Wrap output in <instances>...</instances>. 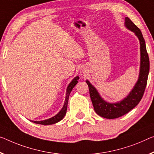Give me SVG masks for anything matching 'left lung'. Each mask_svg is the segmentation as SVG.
<instances>
[{"label":"left lung","instance_id":"left-lung-1","mask_svg":"<svg viewBox=\"0 0 154 154\" xmlns=\"http://www.w3.org/2000/svg\"><path fill=\"white\" fill-rule=\"evenodd\" d=\"M125 25L127 29L135 33L136 36L138 38L140 45V73L138 81L133 89L122 100L116 103H109L104 100L95 87L89 82V80H86L89 87V94L94 110L100 116L108 119H114L126 114L140 103L145 90L149 72V59L146 51L145 39L141 31L128 17L125 18Z\"/></svg>","mask_w":154,"mask_h":154}]
</instances>
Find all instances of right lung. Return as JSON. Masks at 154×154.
<instances>
[{
	"instance_id": "add662e5",
	"label": "right lung",
	"mask_w": 154,
	"mask_h": 154,
	"mask_svg": "<svg viewBox=\"0 0 154 154\" xmlns=\"http://www.w3.org/2000/svg\"><path fill=\"white\" fill-rule=\"evenodd\" d=\"M79 79V76L75 77L74 79L72 80V81L70 82L69 85H68L67 89V92H66V97H65V103H64V105L60 112H59L57 114L54 116V117L49 118V119L45 120H41V121H32L34 123L36 124H40L42 125H53L55 124L56 122L60 121L63 118L65 117L66 114V112H67V103H68V100H69V96L71 93V91L73 89V88L75 87V85L77 84L78 80Z\"/></svg>"
}]
</instances>
